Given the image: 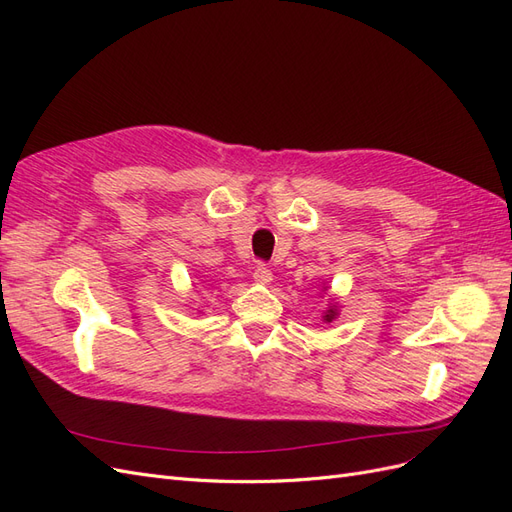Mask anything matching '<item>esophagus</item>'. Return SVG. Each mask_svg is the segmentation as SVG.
I'll use <instances>...</instances> for the list:
<instances>
[{
  "instance_id": "esophagus-1",
  "label": "esophagus",
  "mask_w": 512,
  "mask_h": 512,
  "mask_svg": "<svg viewBox=\"0 0 512 512\" xmlns=\"http://www.w3.org/2000/svg\"><path fill=\"white\" fill-rule=\"evenodd\" d=\"M252 277H254V282H256V284L267 286V284H271V280H273V273H271V269H269V267H265V265H256V267H254Z\"/></svg>"
}]
</instances>
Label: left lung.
<instances>
[{
	"instance_id": "1",
	"label": "left lung",
	"mask_w": 512,
	"mask_h": 512,
	"mask_svg": "<svg viewBox=\"0 0 512 512\" xmlns=\"http://www.w3.org/2000/svg\"><path fill=\"white\" fill-rule=\"evenodd\" d=\"M337 316H339V309H337V305H335V303H331L327 309H324L322 320H324V322H333Z\"/></svg>"
}]
</instances>
